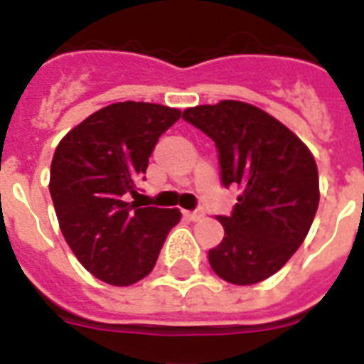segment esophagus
<instances>
[{
	"label": "esophagus",
	"instance_id": "esophagus-1",
	"mask_svg": "<svg viewBox=\"0 0 364 364\" xmlns=\"http://www.w3.org/2000/svg\"><path fill=\"white\" fill-rule=\"evenodd\" d=\"M186 217L190 218V220H201L205 217L203 209H196V211H188L186 213Z\"/></svg>",
	"mask_w": 364,
	"mask_h": 364
}]
</instances>
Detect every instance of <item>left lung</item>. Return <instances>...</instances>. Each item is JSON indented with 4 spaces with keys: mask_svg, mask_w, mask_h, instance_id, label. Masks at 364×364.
I'll list each match as a JSON object with an SVG mask.
<instances>
[{
    "mask_svg": "<svg viewBox=\"0 0 364 364\" xmlns=\"http://www.w3.org/2000/svg\"><path fill=\"white\" fill-rule=\"evenodd\" d=\"M182 119L218 149L220 180L242 193L230 217H218L223 242L209 250L223 280L250 286L282 269L309 234L318 209V171L296 134L244 101L186 109Z\"/></svg>",
    "mask_w": 364,
    "mask_h": 364,
    "instance_id": "obj_1",
    "label": "left lung"
}]
</instances>
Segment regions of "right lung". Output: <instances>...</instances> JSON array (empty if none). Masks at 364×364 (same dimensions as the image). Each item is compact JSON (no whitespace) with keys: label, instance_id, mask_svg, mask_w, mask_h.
<instances>
[{"label":"right lung","instance_id":"add662e5","mask_svg":"<svg viewBox=\"0 0 364 364\" xmlns=\"http://www.w3.org/2000/svg\"><path fill=\"white\" fill-rule=\"evenodd\" d=\"M178 109L122 101L95 111L59 141L49 174L57 220L82 267L111 286H130L153 270L178 209L127 203L146 174L161 134Z\"/></svg>","mask_w":364,"mask_h":364}]
</instances>
